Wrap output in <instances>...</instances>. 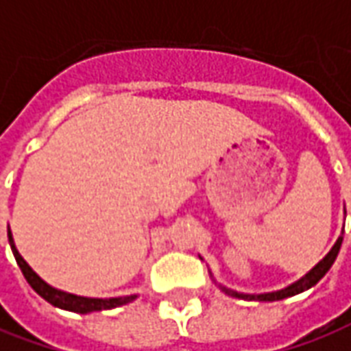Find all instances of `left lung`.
Masks as SVG:
<instances>
[{"label":"left lung","instance_id":"obj_1","mask_svg":"<svg viewBox=\"0 0 351 351\" xmlns=\"http://www.w3.org/2000/svg\"><path fill=\"white\" fill-rule=\"evenodd\" d=\"M344 215H346V209H344ZM340 245H342V235L337 239V243L332 245V249H330L325 256H323V261H319L315 266H313L306 276L295 281V283H291L285 289H279V291H271V293H262V295H247V293H237V291H232V289H228V287L218 285L226 295L234 296V298H243V300H258V302H274V300H283V298H289V296H295L298 293H304V291H308V289H312L317 281H319L327 271L330 269V266L335 264L338 256V251H340Z\"/></svg>","mask_w":351,"mask_h":351}]
</instances>
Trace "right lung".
<instances>
[{
  "instance_id": "right-lung-1",
  "label": "right lung",
  "mask_w": 351,
  "mask_h": 351,
  "mask_svg": "<svg viewBox=\"0 0 351 351\" xmlns=\"http://www.w3.org/2000/svg\"><path fill=\"white\" fill-rule=\"evenodd\" d=\"M7 237H9V245H11V251L14 254V261L19 264V268L22 269L26 281L30 283L32 289L38 293L41 298H45L49 304H53L56 308H62L68 312H77V313H90V312H102V310H112V308H119L123 304L133 302L134 298L138 295H127V296H116V298H89V296H77L72 293H66L60 289L51 287L47 281L39 278L38 274L28 266V262L24 261L21 256L19 249L14 247L13 234H11V228H7Z\"/></svg>"
}]
</instances>
